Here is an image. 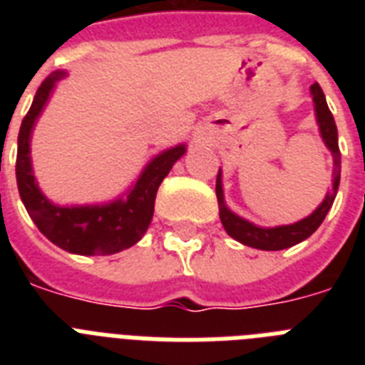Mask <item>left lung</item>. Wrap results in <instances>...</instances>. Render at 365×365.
<instances>
[{
    "label": "left lung",
    "mask_w": 365,
    "mask_h": 365,
    "mask_svg": "<svg viewBox=\"0 0 365 365\" xmlns=\"http://www.w3.org/2000/svg\"><path fill=\"white\" fill-rule=\"evenodd\" d=\"M311 96L314 102V115H317V125L322 136V142L326 148L331 151L334 157V180H331V191L326 193L324 200L317 206V210L309 214L307 217L299 222L289 223V225H277V227H259L255 223L248 222L235 214L227 205H225V197H223V182H222V168L217 172L216 180V195L217 205H220V220H222L223 229L227 231L229 237L239 240L244 246L255 250H267V252H277V250H286L289 246L303 242L309 239L320 225H322L324 217L329 212L334 205L335 195L339 189L341 180V151L339 143H337V126H335L334 115L328 108L326 96H324L322 88L318 83L311 85Z\"/></svg>",
    "instance_id": "1"
}]
</instances>
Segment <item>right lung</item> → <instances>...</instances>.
<instances>
[{"instance_id":"obj_1","label":"right lung","mask_w":365,"mask_h":365,"mask_svg":"<svg viewBox=\"0 0 365 365\" xmlns=\"http://www.w3.org/2000/svg\"><path fill=\"white\" fill-rule=\"evenodd\" d=\"M68 76L53 71L37 88L30 111L26 113L19 132L16 151V185L26 210L45 237L58 248L79 255H111L130 248L142 239L153 220L155 197L160 182L178 159H182L187 145L178 143L155 155L143 166L136 182L121 197L102 205L60 206L47 199L31 166V132L45 110L56 83Z\"/></svg>"}]
</instances>
